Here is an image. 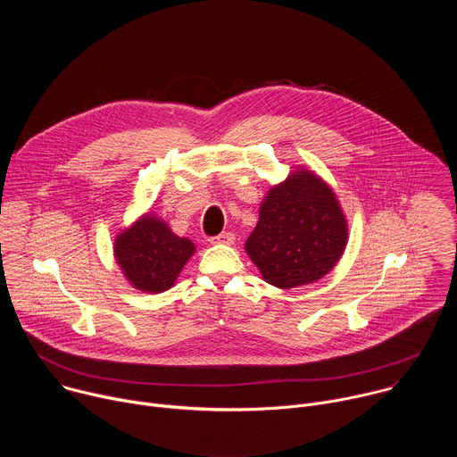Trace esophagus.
<instances>
[{
  "instance_id": "1",
  "label": "esophagus",
  "mask_w": 457,
  "mask_h": 457,
  "mask_svg": "<svg viewBox=\"0 0 457 457\" xmlns=\"http://www.w3.org/2000/svg\"><path fill=\"white\" fill-rule=\"evenodd\" d=\"M210 242H212V244H226V245H231V244L235 242V235H233L231 231H224V233H220V235H217V237H212Z\"/></svg>"
}]
</instances>
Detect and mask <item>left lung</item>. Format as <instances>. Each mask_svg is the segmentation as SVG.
I'll return each instance as SVG.
<instances>
[{
	"instance_id": "8db88e82",
	"label": "left lung",
	"mask_w": 457,
	"mask_h": 457,
	"mask_svg": "<svg viewBox=\"0 0 457 457\" xmlns=\"http://www.w3.org/2000/svg\"><path fill=\"white\" fill-rule=\"evenodd\" d=\"M349 226L333 187L300 166L266 193L245 253L280 289L312 284L342 258Z\"/></svg>"
}]
</instances>
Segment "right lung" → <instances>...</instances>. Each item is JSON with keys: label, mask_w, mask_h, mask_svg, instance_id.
<instances>
[{"label": "right lung", "mask_w": 457, "mask_h": 457, "mask_svg": "<svg viewBox=\"0 0 457 457\" xmlns=\"http://www.w3.org/2000/svg\"><path fill=\"white\" fill-rule=\"evenodd\" d=\"M195 244L177 237L154 213L141 215L113 240V256L124 278L143 293H162L173 287L186 266Z\"/></svg>", "instance_id": "right-lung-1"}]
</instances>
